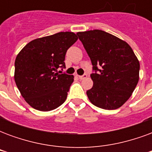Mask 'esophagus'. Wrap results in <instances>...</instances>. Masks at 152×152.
I'll use <instances>...</instances> for the list:
<instances>
[{"instance_id":"esophagus-1","label":"esophagus","mask_w":152,"mask_h":152,"mask_svg":"<svg viewBox=\"0 0 152 152\" xmlns=\"http://www.w3.org/2000/svg\"><path fill=\"white\" fill-rule=\"evenodd\" d=\"M87 74H84V75H82V76H78V77H79L80 80H84L86 79V78H87Z\"/></svg>"}]
</instances>
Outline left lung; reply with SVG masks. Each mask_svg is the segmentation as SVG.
I'll return each mask as SVG.
<instances>
[{"mask_svg": "<svg viewBox=\"0 0 152 152\" xmlns=\"http://www.w3.org/2000/svg\"><path fill=\"white\" fill-rule=\"evenodd\" d=\"M76 35L94 71L90 75L93 87L86 92L89 101L106 110L121 107L130 98L139 80L140 64L132 48L102 30L79 31Z\"/></svg>", "mask_w": 152, "mask_h": 152, "instance_id": "1", "label": "left lung"}]
</instances>
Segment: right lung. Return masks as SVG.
<instances>
[{"mask_svg":"<svg viewBox=\"0 0 152 152\" xmlns=\"http://www.w3.org/2000/svg\"><path fill=\"white\" fill-rule=\"evenodd\" d=\"M77 39L72 31L58 32L31 40L18 53L15 80L31 107L49 112L65 102L74 76L57 71L58 67L65 68L66 50Z\"/></svg>","mask_w":152,"mask_h":152,"instance_id":"add662e5","label":"right lung"}]
</instances>
